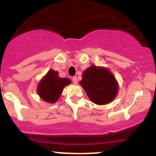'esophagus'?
Here are the masks:
<instances>
[{"label":"esophagus","mask_w":156,"mask_h":156,"mask_svg":"<svg viewBox=\"0 0 156 156\" xmlns=\"http://www.w3.org/2000/svg\"><path fill=\"white\" fill-rule=\"evenodd\" d=\"M72 81H73V83L75 85H77V84H78V79H77L76 77H73V78H72Z\"/></svg>","instance_id":"1"}]
</instances>
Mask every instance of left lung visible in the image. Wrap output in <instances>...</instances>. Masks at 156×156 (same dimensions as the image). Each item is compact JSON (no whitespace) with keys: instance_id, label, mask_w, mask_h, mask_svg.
<instances>
[{"instance_id":"obj_1","label":"left lung","mask_w":156,"mask_h":156,"mask_svg":"<svg viewBox=\"0 0 156 156\" xmlns=\"http://www.w3.org/2000/svg\"><path fill=\"white\" fill-rule=\"evenodd\" d=\"M87 95L96 105H106L115 98L119 84L115 77L105 67L91 65L84 71L80 81Z\"/></svg>"}]
</instances>
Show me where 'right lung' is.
Masks as SVG:
<instances>
[{
  "label": "right lung",
  "instance_id": "right-lung-1",
  "mask_svg": "<svg viewBox=\"0 0 156 156\" xmlns=\"http://www.w3.org/2000/svg\"><path fill=\"white\" fill-rule=\"evenodd\" d=\"M70 84L69 78H60L58 71L51 69L39 81L37 93L42 100L53 104L60 98L64 88Z\"/></svg>",
  "mask_w": 156,
  "mask_h": 156
}]
</instances>
